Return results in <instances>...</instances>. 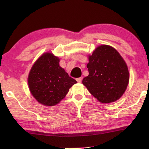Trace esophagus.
Instances as JSON below:
<instances>
[{"label": "esophagus", "mask_w": 149, "mask_h": 149, "mask_svg": "<svg viewBox=\"0 0 149 149\" xmlns=\"http://www.w3.org/2000/svg\"><path fill=\"white\" fill-rule=\"evenodd\" d=\"M76 80H77V81L78 83H81V81H82V77L77 78Z\"/></svg>", "instance_id": "1"}]
</instances>
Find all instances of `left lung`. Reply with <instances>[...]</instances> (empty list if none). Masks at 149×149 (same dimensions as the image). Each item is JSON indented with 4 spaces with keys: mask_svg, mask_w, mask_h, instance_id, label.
I'll return each mask as SVG.
<instances>
[{
    "mask_svg": "<svg viewBox=\"0 0 149 149\" xmlns=\"http://www.w3.org/2000/svg\"><path fill=\"white\" fill-rule=\"evenodd\" d=\"M89 60V75L84 78L83 84L100 102L110 103L119 99L130 79L127 66L119 52L108 45H101Z\"/></svg>",
    "mask_w": 149,
    "mask_h": 149,
    "instance_id": "left-lung-1",
    "label": "left lung"
}]
</instances>
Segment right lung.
Wrapping results in <instances>:
<instances>
[{
	"label": "right lung",
	"instance_id": "obj_1",
	"mask_svg": "<svg viewBox=\"0 0 149 149\" xmlns=\"http://www.w3.org/2000/svg\"><path fill=\"white\" fill-rule=\"evenodd\" d=\"M77 81L60 66L59 58L45 53L33 65L28 76L32 95L45 106H54L64 99L69 89Z\"/></svg>",
	"mask_w": 149,
	"mask_h": 149
}]
</instances>
